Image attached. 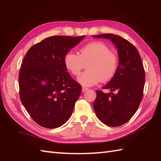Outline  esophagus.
Segmentation results:
<instances>
[{
    "instance_id": "1",
    "label": "esophagus",
    "mask_w": 161,
    "mask_h": 161,
    "mask_svg": "<svg viewBox=\"0 0 161 161\" xmlns=\"http://www.w3.org/2000/svg\"><path fill=\"white\" fill-rule=\"evenodd\" d=\"M88 90V89L86 88V87H82V89H81V92H85L86 91Z\"/></svg>"
}]
</instances>
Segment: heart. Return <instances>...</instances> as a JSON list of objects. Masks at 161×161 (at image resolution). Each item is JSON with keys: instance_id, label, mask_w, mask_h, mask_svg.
I'll return each mask as SVG.
<instances>
[{"instance_id": "heart-1", "label": "heart", "mask_w": 161, "mask_h": 161, "mask_svg": "<svg viewBox=\"0 0 161 161\" xmlns=\"http://www.w3.org/2000/svg\"><path fill=\"white\" fill-rule=\"evenodd\" d=\"M64 65L72 75L78 76L84 64L88 63V71L77 78V81L84 86H92L101 80L107 81L115 75L118 67V58L110 51L108 46L101 42H93L82 46L80 55L69 51L64 56Z\"/></svg>"}]
</instances>
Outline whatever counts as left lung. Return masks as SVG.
Returning a JSON list of instances; mask_svg holds the SVG:
<instances>
[{
    "instance_id": "obj_1",
    "label": "left lung",
    "mask_w": 161,
    "mask_h": 161,
    "mask_svg": "<svg viewBox=\"0 0 161 161\" xmlns=\"http://www.w3.org/2000/svg\"><path fill=\"white\" fill-rule=\"evenodd\" d=\"M110 39L118 50V67L114 77L103 87L110 92L96 91L93 109L100 120L108 126L126 123L136 113L143 98L145 72L137 49L127 40L113 34L93 35Z\"/></svg>"
}]
</instances>
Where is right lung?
Returning <instances> with one entry per match:
<instances>
[{
    "instance_id": "right-lung-1",
    "label": "right lung",
    "mask_w": 161,
    "mask_h": 161,
    "mask_svg": "<svg viewBox=\"0 0 161 161\" xmlns=\"http://www.w3.org/2000/svg\"><path fill=\"white\" fill-rule=\"evenodd\" d=\"M85 36H53L30 48L19 73V97L31 118L53 129L70 118L81 86L64 65V56Z\"/></svg>"
}]
</instances>
